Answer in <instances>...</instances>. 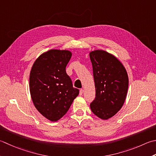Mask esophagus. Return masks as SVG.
<instances>
[{
	"instance_id": "1",
	"label": "esophagus",
	"mask_w": 156,
	"mask_h": 156,
	"mask_svg": "<svg viewBox=\"0 0 156 156\" xmlns=\"http://www.w3.org/2000/svg\"><path fill=\"white\" fill-rule=\"evenodd\" d=\"M83 92H84L83 89H80V93H79V94H80V95H82V94H83Z\"/></svg>"
}]
</instances>
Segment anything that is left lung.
Here are the masks:
<instances>
[{
	"label": "left lung",
	"instance_id": "obj_1",
	"mask_svg": "<svg viewBox=\"0 0 156 156\" xmlns=\"http://www.w3.org/2000/svg\"><path fill=\"white\" fill-rule=\"evenodd\" d=\"M95 99L90 103L91 111L102 120L114 116L126 99L129 77L124 66L113 55L103 50L91 51Z\"/></svg>",
	"mask_w": 156,
	"mask_h": 156
}]
</instances>
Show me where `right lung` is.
Masks as SVG:
<instances>
[{
    "instance_id": "right-lung-1",
    "label": "right lung",
    "mask_w": 156,
    "mask_h": 156,
    "mask_svg": "<svg viewBox=\"0 0 156 156\" xmlns=\"http://www.w3.org/2000/svg\"><path fill=\"white\" fill-rule=\"evenodd\" d=\"M71 57L68 50H49L37 58L30 71V91L34 105L52 122L66 114L79 94L66 72Z\"/></svg>"
}]
</instances>
